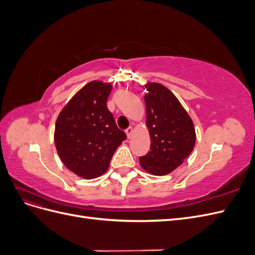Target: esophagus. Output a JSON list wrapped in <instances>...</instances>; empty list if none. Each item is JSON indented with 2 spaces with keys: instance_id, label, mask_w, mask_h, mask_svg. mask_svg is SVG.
<instances>
[{
  "instance_id": "1",
  "label": "esophagus",
  "mask_w": 255,
  "mask_h": 255,
  "mask_svg": "<svg viewBox=\"0 0 255 255\" xmlns=\"http://www.w3.org/2000/svg\"><path fill=\"white\" fill-rule=\"evenodd\" d=\"M132 133H133V128H132V127H129V128H128L126 129V134H127L128 138L130 137V135H132Z\"/></svg>"
}]
</instances>
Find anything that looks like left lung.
I'll use <instances>...</instances> for the list:
<instances>
[{
    "mask_svg": "<svg viewBox=\"0 0 255 255\" xmlns=\"http://www.w3.org/2000/svg\"><path fill=\"white\" fill-rule=\"evenodd\" d=\"M144 96L151 146L139 157L145 171L165 175L181 166L194 150V123L172 92L158 83L145 85Z\"/></svg>",
    "mask_w": 255,
    "mask_h": 255,
    "instance_id": "left-lung-1",
    "label": "left lung"
}]
</instances>
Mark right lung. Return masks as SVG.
Listing matches in <instances>:
<instances>
[{"mask_svg": "<svg viewBox=\"0 0 255 255\" xmlns=\"http://www.w3.org/2000/svg\"><path fill=\"white\" fill-rule=\"evenodd\" d=\"M112 85L92 81L60 112L54 140L64 165L84 179L106 172L116 149L127 135L116 125L107 109Z\"/></svg>", "mask_w": 255, "mask_h": 255, "instance_id": "obj_1", "label": "right lung"}]
</instances>
